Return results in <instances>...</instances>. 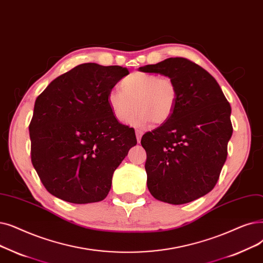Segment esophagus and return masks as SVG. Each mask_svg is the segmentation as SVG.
I'll list each match as a JSON object with an SVG mask.
<instances>
[{
    "label": "esophagus",
    "mask_w": 263,
    "mask_h": 263,
    "mask_svg": "<svg viewBox=\"0 0 263 263\" xmlns=\"http://www.w3.org/2000/svg\"><path fill=\"white\" fill-rule=\"evenodd\" d=\"M135 133H136V140H138V142L140 143V142H141V139H142V135H143V130L136 129V130H135Z\"/></svg>",
    "instance_id": "esophagus-1"
}]
</instances>
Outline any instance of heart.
Returning a JSON list of instances; mask_svg holds the SVG:
<instances>
[{
    "label": "heart",
    "mask_w": 263,
    "mask_h": 263,
    "mask_svg": "<svg viewBox=\"0 0 263 263\" xmlns=\"http://www.w3.org/2000/svg\"><path fill=\"white\" fill-rule=\"evenodd\" d=\"M121 90L114 89L107 95V104L118 121L130 117L133 124L149 122L163 124L174 114L178 100V89L168 76L154 73L134 72L121 81Z\"/></svg>",
    "instance_id": "1"
}]
</instances>
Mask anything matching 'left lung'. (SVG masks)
Masks as SVG:
<instances>
[{"label": "left lung", "mask_w": 263, "mask_h": 263, "mask_svg": "<svg viewBox=\"0 0 263 263\" xmlns=\"http://www.w3.org/2000/svg\"><path fill=\"white\" fill-rule=\"evenodd\" d=\"M139 70L173 78L178 89L172 117L141 140L148 190L170 204L197 200L213 190L226 162L233 132L230 103L216 79L186 58H168Z\"/></svg>", "instance_id": "obj_1"}]
</instances>
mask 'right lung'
I'll list each match as a JSON object with an SVG mask.
<instances>
[{"label":"right lung","instance_id":"1","mask_svg":"<svg viewBox=\"0 0 263 263\" xmlns=\"http://www.w3.org/2000/svg\"><path fill=\"white\" fill-rule=\"evenodd\" d=\"M129 74L125 67L77 65L36 98L29 125L31 161L44 187L63 201L104 200L115 170L136 145L133 128L120 123L107 95Z\"/></svg>","mask_w":263,"mask_h":263}]
</instances>
